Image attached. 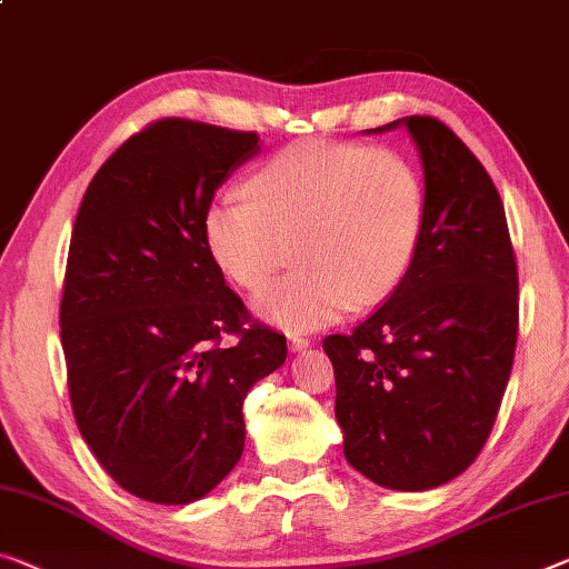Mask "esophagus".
I'll list each match as a JSON object with an SVG mask.
<instances>
[{
    "instance_id": "34e87169",
    "label": "esophagus",
    "mask_w": 569,
    "mask_h": 569,
    "mask_svg": "<svg viewBox=\"0 0 569 569\" xmlns=\"http://www.w3.org/2000/svg\"><path fill=\"white\" fill-rule=\"evenodd\" d=\"M310 346V340L305 338V336H300V333H295V336H290V348L295 353H300V351H305V348Z\"/></svg>"
}]
</instances>
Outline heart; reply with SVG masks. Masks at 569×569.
Wrapping results in <instances>:
<instances>
[{"label":"heart","mask_w":569,"mask_h":569,"mask_svg":"<svg viewBox=\"0 0 569 569\" xmlns=\"http://www.w3.org/2000/svg\"><path fill=\"white\" fill-rule=\"evenodd\" d=\"M422 223L425 186L405 154L308 139L269 157L249 196L208 206L200 229L213 264L249 292L292 240L298 269L259 292L254 310L277 328L312 330L395 292Z\"/></svg>","instance_id":"heart-1"}]
</instances>
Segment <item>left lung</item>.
Wrapping results in <instances>:
<instances>
[{"label": "left lung", "mask_w": 569, "mask_h": 569, "mask_svg": "<svg viewBox=\"0 0 569 569\" xmlns=\"http://www.w3.org/2000/svg\"><path fill=\"white\" fill-rule=\"evenodd\" d=\"M405 127L425 174V223L389 300L322 351L336 371L343 456L376 486L430 491L458 478L491 435L519 326V277L503 203L478 157L432 117Z\"/></svg>", "instance_id": "8db88e82"}]
</instances>
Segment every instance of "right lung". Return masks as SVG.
Wrapping results in <instances>:
<instances>
[{"label": "right lung", "instance_id": "1", "mask_svg": "<svg viewBox=\"0 0 569 569\" xmlns=\"http://www.w3.org/2000/svg\"><path fill=\"white\" fill-rule=\"evenodd\" d=\"M259 150L254 132L154 121L101 164L78 208L60 300L68 391L96 460L144 501L193 503L231 473L243 399L287 358L284 336L249 322L200 229ZM223 332L240 340L221 349Z\"/></svg>", "mask_w": 569, "mask_h": 569}]
</instances>
